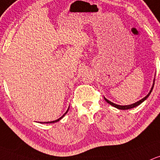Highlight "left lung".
<instances>
[{
	"mask_svg": "<svg viewBox=\"0 0 160 160\" xmlns=\"http://www.w3.org/2000/svg\"><path fill=\"white\" fill-rule=\"evenodd\" d=\"M154 83H155V79L153 80V84H152V88H151V90H150V91H149V94H148V95H146V97H144V98H142L141 100H139V101H138L137 102H135V103H133V104H131V105H119L115 104V103H113V102H112L108 101V100L107 99V98H105V97H104V98H105V101H106L108 103V104H110L111 105H112V106L116 107V108H118V109H122V110L130 109V108H135V107H136V106H138V105H140L142 102H144L145 100H146V98H147L149 96V95H150V94H151V92H152V88H153V87H154Z\"/></svg>",
	"mask_w": 160,
	"mask_h": 160,
	"instance_id": "left-lung-1",
	"label": "left lung"
}]
</instances>
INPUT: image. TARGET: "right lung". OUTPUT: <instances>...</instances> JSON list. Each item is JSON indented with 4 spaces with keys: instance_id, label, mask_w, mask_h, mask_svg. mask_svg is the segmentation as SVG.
<instances>
[{
    "instance_id": "right-lung-1",
    "label": "right lung",
    "mask_w": 160,
    "mask_h": 160,
    "mask_svg": "<svg viewBox=\"0 0 160 160\" xmlns=\"http://www.w3.org/2000/svg\"><path fill=\"white\" fill-rule=\"evenodd\" d=\"M68 109H69V108H68V110H67V111H66V112H65V114H64V115H63V116H62V117H60V118H58V119H57V120H55V121H52V122H41V123H54V122H58V121H59V120H61V119H62V118H63V117L65 116V114H66V113H67V112H68Z\"/></svg>"
}]
</instances>
